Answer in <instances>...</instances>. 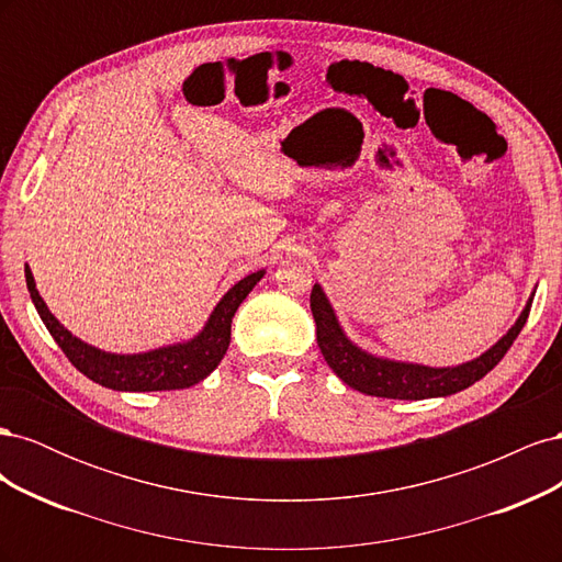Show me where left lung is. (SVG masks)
I'll return each mask as SVG.
<instances>
[{
    "label": "left lung",
    "instance_id": "8db88e82",
    "mask_svg": "<svg viewBox=\"0 0 562 562\" xmlns=\"http://www.w3.org/2000/svg\"><path fill=\"white\" fill-rule=\"evenodd\" d=\"M310 307L316 321V339L323 359L335 370V375L349 384L356 391H363L368 396L378 398H401V401H422L434 396H450L471 386L485 378L487 372L495 368L504 353L512 349L514 339L522 330L527 316H530L532 300L527 302L516 326L508 330L499 342L487 349L481 359L471 363L457 366V368H427V366H413V363H394L375 359L359 347H353L345 337L342 328L333 314L326 295L318 285L312 288Z\"/></svg>",
    "mask_w": 562,
    "mask_h": 562
}]
</instances>
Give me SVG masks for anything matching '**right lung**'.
Returning <instances> with one entry per match:
<instances>
[{
    "mask_svg": "<svg viewBox=\"0 0 562 562\" xmlns=\"http://www.w3.org/2000/svg\"><path fill=\"white\" fill-rule=\"evenodd\" d=\"M262 274L265 271H255V274L236 283L232 291L220 300L206 323V328H203L201 335H196L192 342L164 347L147 353L119 356L83 345L81 339L72 337L70 330H65L56 321V316L46 310V304L35 288V279H32V271L25 267L30 297L35 302V307L50 337L56 339L58 347L67 356V361H70L79 372H83L89 380L114 391H171L187 389L201 382L203 378H209L227 353L232 318L236 310H239V304L252 291V285L262 279Z\"/></svg>",
    "mask_w": 562,
    "mask_h": 562,
    "instance_id": "obj_1",
    "label": "right lung"
}]
</instances>
